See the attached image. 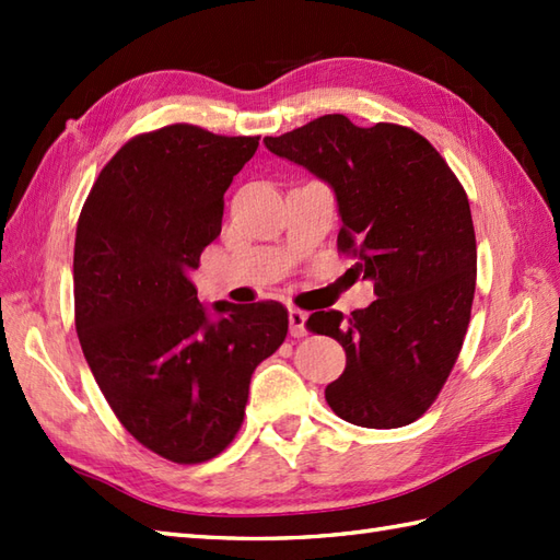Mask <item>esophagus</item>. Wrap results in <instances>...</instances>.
<instances>
[{
    "label": "esophagus",
    "mask_w": 560,
    "mask_h": 560,
    "mask_svg": "<svg viewBox=\"0 0 560 560\" xmlns=\"http://www.w3.org/2000/svg\"><path fill=\"white\" fill-rule=\"evenodd\" d=\"M289 323H291V337L301 339V337L307 335V327H305L307 313L301 311V307H291V311H289Z\"/></svg>",
    "instance_id": "obj_1"
}]
</instances>
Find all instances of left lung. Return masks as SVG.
<instances>
[{
  "instance_id": "1",
  "label": "left lung",
  "mask_w": 560,
  "mask_h": 560,
  "mask_svg": "<svg viewBox=\"0 0 560 560\" xmlns=\"http://www.w3.org/2000/svg\"><path fill=\"white\" fill-rule=\"evenodd\" d=\"M265 144L335 189L339 253L375 283L377 299L351 317H307V329L347 351L327 404L353 425L413 423L443 389L469 327L477 235L467 192L431 141L401 125L323 115Z\"/></svg>"
}]
</instances>
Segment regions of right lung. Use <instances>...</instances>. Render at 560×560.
<instances>
[{"label":"right lung","instance_id":"right-lung-1","mask_svg":"<svg viewBox=\"0 0 560 560\" xmlns=\"http://www.w3.org/2000/svg\"><path fill=\"white\" fill-rule=\"evenodd\" d=\"M259 137L197 125L137 135L105 163L74 243V319L110 409L177 464L217 457L241 431L249 377L289 331L277 301L217 303L187 279L221 233L223 195Z\"/></svg>","mask_w":560,"mask_h":560}]
</instances>
